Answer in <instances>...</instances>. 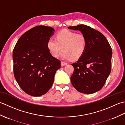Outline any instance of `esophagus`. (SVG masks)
<instances>
[{
	"instance_id": "esophagus-1",
	"label": "esophagus",
	"mask_w": 125,
	"mask_h": 125,
	"mask_svg": "<svg viewBox=\"0 0 125 125\" xmlns=\"http://www.w3.org/2000/svg\"><path fill=\"white\" fill-rule=\"evenodd\" d=\"M67 64H68L67 63L64 62H61V65L62 66H65Z\"/></svg>"
}]
</instances>
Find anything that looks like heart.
Masks as SVG:
<instances>
[{
  "instance_id": "heart-1",
  "label": "heart",
  "mask_w": 125,
  "mask_h": 125,
  "mask_svg": "<svg viewBox=\"0 0 125 125\" xmlns=\"http://www.w3.org/2000/svg\"><path fill=\"white\" fill-rule=\"evenodd\" d=\"M86 46V40L84 35L67 30L59 31L56 39L50 38L47 42L48 48L54 57H57L61 50L63 49L60 57L65 60L80 57L85 50Z\"/></svg>"
}]
</instances>
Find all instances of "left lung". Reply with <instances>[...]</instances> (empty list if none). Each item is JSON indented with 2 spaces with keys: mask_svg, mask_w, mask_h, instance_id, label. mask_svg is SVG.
<instances>
[{
  "mask_svg": "<svg viewBox=\"0 0 125 125\" xmlns=\"http://www.w3.org/2000/svg\"><path fill=\"white\" fill-rule=\"evenodd\" d=\"M68 28L79 31L86 40L83 54L71 64L74 68L71 84L79 92L94 94L102 88L110 74L112 49L103 34L88 26L80 25Z\"/></svg>",
  "mask_w": 125,
  "mask_h": 125,
  "instance_id": "obj_1",
  "label": "left lung"
}]
</instances>
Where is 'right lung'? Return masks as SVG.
Returning <instances> with one entry per match:
<instances>
[{
  "label": "right lung",
  "mask_w": 125,
  "mask_h": 125,
  "mask_svg": "<svg viewBox=\"0 0 125 125\" xmlns=\"http://www.w3.org/2000/svg\"><path fill=\"white\" fill-rule=\"evenodd\" d=\"M54 31L50 27L36 26L23 34L13 49L15 78L23 91L31 96L46 94L61 68V61L52 56L47 46Z\"/></svg>",
  "instance_id": "add662e5"
}]
</instances>
